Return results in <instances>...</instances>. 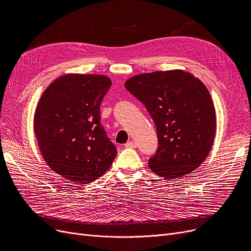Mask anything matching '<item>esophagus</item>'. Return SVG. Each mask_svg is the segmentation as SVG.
Masks as SVG:
<instances>
[{"label": "esophagus", "mask_w": 251, "mask_h": 251, "mask_svg": "<svg viewBox=\"0 0 251 251\" xmlns=\"http://www.w3.org/2000/svg\"><path fill=\"white\" fill-rule=\"evenodd\" d=\"M126 148H131V149H135L136 148V143L134 141H128L126 144H125Z\"/></svg>", "instance_id": "34e87169"}]
</instances>
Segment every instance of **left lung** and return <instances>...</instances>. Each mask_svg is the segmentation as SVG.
I'll return each instance as SVG.
<instances>
[{
  "label": "left lung",
  "mask_w": 251,
  "mask_h": 251,
  "mask_svg": "<svg viewBox=\"0 0 251 251\" xmlns=\"http://www.w3.org/2000/svg\"><path fill=\"white\" fill-rule=\"evenodd\" d=\"M125 88L139 100L155 125L157 147L149 165L174 179L191 173L206 159L216 135V111L209 91L183 70L155 71L129 78Z\"/></svg>",
  "instance_id": "obj_1"
}]
</instances>
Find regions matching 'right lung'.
Segmentation results:
<instances>
[{
  "label": "right lung",
  "mask_w": 251,
  "mask_h": 251,
  "mask_svg": "<svg viewBox=\"0 0 251 251\" xmlns=\"http://www.w3.org/2000/svg\"><path fill=\"white\" fill-rule=\"evenodd\" d=\"M112 85L105 75L66 74L44 91L34 133L48 166L65 179L86 184L102 176L117 149L100 124V105Z\"/></svg>",
  "instance_id": "1"
}]
</instances>
